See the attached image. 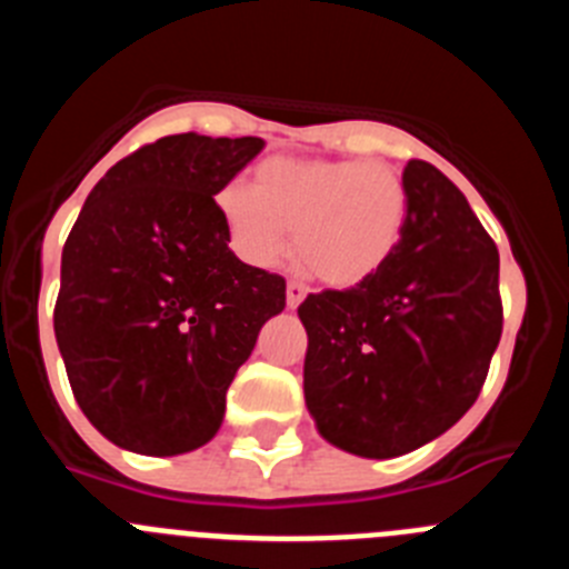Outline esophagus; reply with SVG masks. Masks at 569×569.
<instances>
[{
    "instance_id": "1",
    "label": "esophagus",
    "mask_w": 569,
    "mask_h": 569,
    "mask_svg": "<svg viewBox=\"0 0 569 569\" xmlns=\"http://www.w3.org/2000/svg\"><path fill=\"white\" fill-rule=\"evenodd\" d=\"M305 296H308V288L301 284V281H290L288 284V308L296 310L305 301Z\"/></svg>"
}]
</instances>
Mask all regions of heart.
Returning a JSON list of instances; mask_svg holds the SVG:
<instances>
[{"label": "heart", "mask_w": 569, "mask_h": 569, "mask_svg": "<svg viewBox=\"0 0 569 569\" xmlns=\"http://www.w3.org/2000/svg\"><path fill=\"white\" fill-rule=\"evenodd\" d=\"M216 213L233 253L253 268H273L296 230V253L308 268L333 288H353L393 256L407 190L379 162L273 156L259 164L253 188L224 184Z\"/></svg>", "instance_id": "heart-1"}]
</instances>
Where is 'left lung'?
<instances>
[{"mask_svg": "<svg viewBox=\"0 0 569 569\" xmlns=\"http://www.w3.org/2000/svg\"><path fill=\"white\" fill-rule=\"evenodd\" d=\"M393 256L350 290L299 305L305 401L330 445L393 459L433 441L479 399L501 339L499 250L465 193L410 159Z\"/></svg>", "mask_w": 569, "mask_h": 569, "instance_id": "obj_1", "label": "left lung"}]
</instances>
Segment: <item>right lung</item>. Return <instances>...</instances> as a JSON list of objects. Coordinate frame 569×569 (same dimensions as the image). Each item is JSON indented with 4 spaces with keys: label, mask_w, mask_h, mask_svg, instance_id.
<instances>
[{
    "label": "right lung",
    "mask_w": 569,
    "mask_h": 569,
    "mask_svg": "<svg viewBox=\"0 0 569 569\" xmlns=\"http://www.w3.org/2000/svg\"><path fill=\"white\" fill-rule=\"evenodd\" d=\"M261 148L199 133L142 144L99 179L64 241L59 353L82 413L124 450L208 445L261 325L284 310V279L236 259L213 199Z\"/></svg>",
    "instance_id": "add662e5"
}]
</instances>
